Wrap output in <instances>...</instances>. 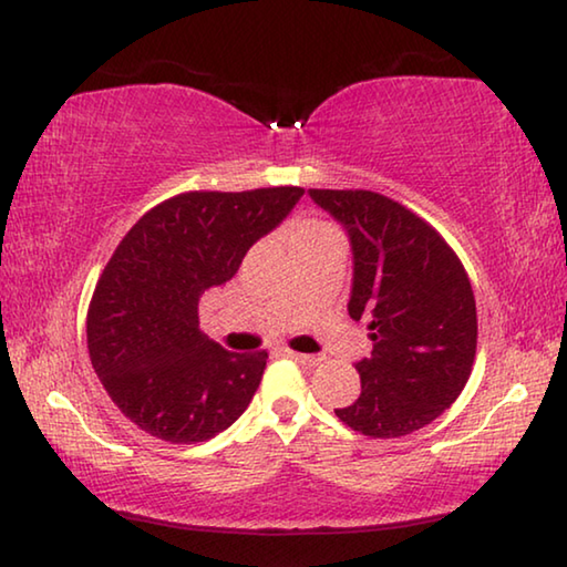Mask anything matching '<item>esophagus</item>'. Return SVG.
Instances as JSON below:
<instances>
[{"mask_svg":"<svg viewBox=\"0 0 567 567\" xmlns=\"http://www.w3.org/2000/svg\"><path fill=\"white\" fill-rule=\"evenodd\" d=\"M287 358H292L295 362L300 364H310V368H315V364H320V358H315V354H302V352H292V350H285Z\"/></svg>","mask_w":567,"mask_h":567,"instance_id":"esophagus-1","label":"esophagus"}]
</instances>
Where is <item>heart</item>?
Here are the masks:
<instances>
[{"mask_svg":"<svg viewBox=\"0 0 567 567\" xmlns=\"http://www.w3.org/2000/svg\"><path fill=\"white\" fill-rule=\"evenodd\" d=\"M305 227H307V225H305Z\"/></svg>","mask_w":567,"mask_h":567,"instance_id":"1","label":"heart"}]
</instances>
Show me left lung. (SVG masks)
Listing matches in <instances>:
<instances>
[{"label":"left lung","instance_id":"1","mask_svg":"<svg viewBox=\"0 0 567 567\" xmlns=\"http://www.w3.org/2000/svg\"><path fill=\"white\" fill-rule=\"evenodd\" d=\"M344 227L352 247V320L370 318L362 392L334 410L370 437H402L453 405L473 372L475 295L463 262L435 227L370 189H307Z\"/></svg>","mask_w":567,"mask_h":567}]
</instances>
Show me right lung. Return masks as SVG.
Returning a JSON list of instances; mask_svg holds the SVG:
<instances>
[{
    "mask_svg": "<svg viewBox=\"0 0 567 567\" xmlns=\"http://www.w3.org/2000/svg\"><path fill=\"white\" fill-rule=\"evenodd\" d=\"M302 187L185 192L152 207L114 249L87 310L92 368L140 430L192 445L223 433L260 388L267 352L199 332V297L233 280Z\"/></svg>",
    "mask_w": 567,
    "mask_h": 567,
    "instance_id": "1",
    "label": "right lung"
}]
</instances>
